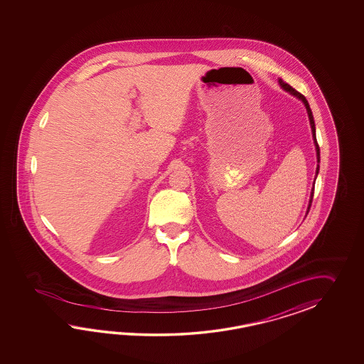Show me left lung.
Returning a JSON list of instances; mask_svg holds the SVG:
<instances>
[{
	"instance_id": "1",
	"label": "left lung",
	"mask_w": 364,
	"mask_h": 364,
	"mask_svg": "<svg viewBox=\"0 0 364 364\" xmlns=\"http://www.w3.org/2000/svg\"><path fill=\"white\" fill-rule=\"evenodd\" d=\"M279 85L284 91H287V93H290L291 96H294L296 97L298 100H301L303 102V105H304V108L307 110V114H309V124H311V132H312V140H314V144H315V149H316V160H317V166H316V173H315V181L317 178V174H318V163H320V149H318V146H317L316 141V127H315V121H314V116H312V112H311V108H309V101L306 100V97L301 95L299 92H296L294 88L291 87V85H287V83H284L282 82V79H279ZM315 181H314V186H315ZM314 186H312V190H311V195H309V207H307V210H306V216L309 215V208H311V203H312V198H314Z\"/></svg>"
}]
</instances>
